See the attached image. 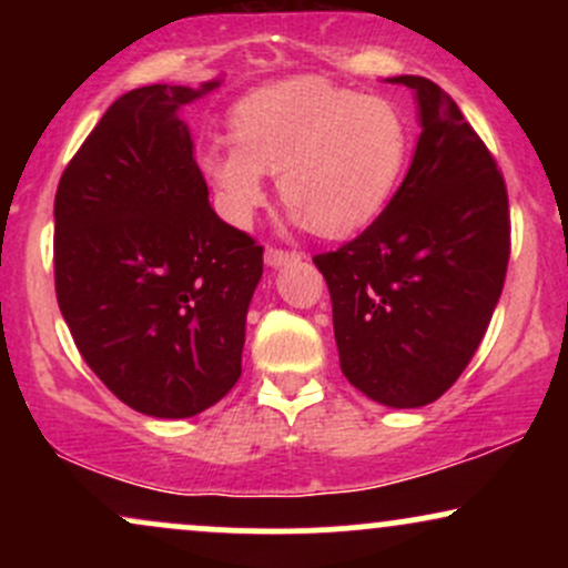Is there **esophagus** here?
<instances>
[{
    "mask_svg": "<svg viewBox=\"0 0 568 568\" xmlns=\"http://www.w3.org/2000/svg\"><path fill=\"white\" fill-rule=\"evenodd\" d=\"M298 256H302V253H298V251H285V247H266L264 262L270 264V266H283V264H288V262H296Z\"/></svg>",
    "mask_w": 568,
    "mask_h": 568,
    "instance_id": "obj_1",
    "label": "esophagus"
}]
</instances>
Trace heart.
<instances>
[{"instance_id": "1", "label": "heart", "mask_w": 568, "mask_h": 568, "mask_svg": "<svg viewBox=\"0 0 568 568\" xmlns=\"http://www.w3.org/2000/svg\"><path fill=\"white\" fill-rule=\"evenodd\" d=\"M408 152V122L393 101L302 77L245 95L232 139L213 141L200 168L232 224L253 219L266 173H280L293 216L323 237H347L387 207Z\"/></svg>"}]
</instances>
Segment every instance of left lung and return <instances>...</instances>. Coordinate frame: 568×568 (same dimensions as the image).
<instances>
[{"instance_id":"left-lung-1","label":"left lung","mask_w":568,"mask_h":568,"mask_svg":"<svg viewBox=\"0 0 568 568\" xmlns=\"http://www.w3.org/2000/svg\"><path fill=\"white\" fill-rule=\"evenodd\" d=\"M422 135L379 219L312 262L328 283L338 366L382 406L438 400L473 361L510 262L507 186L454 98L425 77Z\"/></svg>"}]
</instances>
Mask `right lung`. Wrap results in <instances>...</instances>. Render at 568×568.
<instances>
[{
  "label": "right lung",
  "mask_w": 568,
  "mask_h": 568,
  "mask_svg": "<svg viewBox=\"0 0 568 568\" xmlns=\"http://www.w3.org/2000/svg\"><path fill=\"white\" fill-rule=\"evenodd\" d=\"M120 95L55 192V296L77 349L125 406L186 419L243 374L264 245L216 216L179 106L216 88Z\"/></svg>",
  "instance_id": "add662e5"
}]
</instances>
